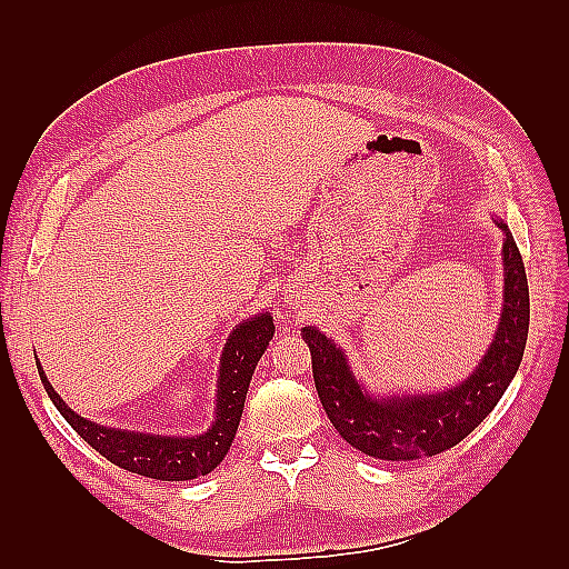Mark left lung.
<instances>
[{
  "instance_id": "left-lung-1",
  "label": "left lung",
  "mask_w": 569,
  "mask_h": 569,
  "mask_svg": "<svg viewBox=\"0 0 569 569\" xmlns=\"http://www.w3.org/2000/svg\"><path fill=\"white\" fill-rule=\"evenodd\" d=\"M503 229V312L481 365L457 389L432 396L371 398L355 381L345 352L316 328L303 330L312 379L335 430L369 457L410 462L450 450L485 420L521 367L528 340L530 300L523 257Z\"/></svg>"
}]
</instances>
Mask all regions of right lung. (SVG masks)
Masks as SVG:
<instances>
[{
	"label": "right lung",
	"instance_id": "right-lung-1",
	"mask_svg": "<svg viewBox=\"0 0 569 569\" xmlns=\"http://www.w3.org/2000/svg\"><path fill=\"white\" fill-rule=\"evenodd\" d=\"M271 337L273 320L266 312H261L259 318L237 325V330L229 335V342L222 352L220 386H217V418L212 428L200 435V438H161V435L102 428L98 422L84 420L76 410H70L63 403V398L53 391V386L48 383L39 361H36V367H39L43 389L51 396L60 416L70 422V428L92 450H98L112 465L134 471V475L141 477L161 481H188L210 475L222 462L229 447H232L241 410H244L251 373L257 369L263 349L269 347Z\"/></svg>",
	"mask_w": 569,
	"mask_h": 569
}]
</instances>
